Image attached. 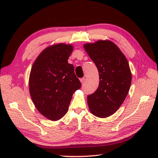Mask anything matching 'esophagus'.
<instances>
[{"instance_id": "esophagus-1", "label": "esophagus", "mask_w": 158, "mask_h": 158, "mask_svg": "<svg viewBox=\"0 0 158 158\" xmlns=\"http://www.w3.org/2000/svg\"><path fill=\"white\" fill-rule=\"evenodd\" d=\"M80 81H81V83L82 84H84L85 81V78H81V79H80Z\"/></svg>"}]
</instances>
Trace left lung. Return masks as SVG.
Segmentation results:
<instances>
[{"mask_svg": "<svg viewBox=\"0 0 158 158\" xmlns=\"http://www.w3.org/2000/svg\"><path fill=\"white\" fill-rule=\"evenodd\" d=\"M84 47L100 77L97 90L87 97L89 109L95 116L108 117L119 109L129 92L132 81L129 63L111 41L98 40L85 44Z\"/></svg>", "mask_w": 158, "mask_h": 158, "instance_id": "left-lung-1", "label": "left lung"}]
</instances>
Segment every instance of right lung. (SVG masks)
Masks as SVG:
<instances>
[{"mask_svg": "<svg viewBox=\"0 0 158 158\" xmlns=\"http://www.w3.org/2000/svg\"><path fill=\"white\" fill-rule=\"evenodd\" d=\"M71 44L60 43L47 47L32 66L29 91L40 113L51 121H58L68 112L73 93L81 84L68 59Z\"/></svg>", "mask_w": 158, "mask_h": 158, "instance_id": "obj_1", "label": "right lung"}]
</instances>
